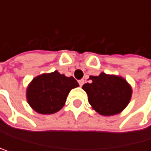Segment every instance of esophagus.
I'll list each match as a JSON object with an SVG mask.
<instances>
[{"instance_id":"1","label":"esophagus","mask_w":151,"mask_h":151,"mask_svg":"<svg viewBox=\"0 0 151 151\" xmlns=\"http://www.w3.org/2000/svg\"><path fill=\"white\" fill-rule=\"evenodd\" d=\"M78 83H79V86H82L83 85L85 84V80H84V79H81V80H79V81H78Z\"/></svg>"}]
</instances>
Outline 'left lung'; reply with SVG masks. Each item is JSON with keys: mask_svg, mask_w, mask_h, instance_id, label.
<instances>
[{"mask_svg": "<svg viewBox=\"0 0 151 151\" xmlns=\"http://www.w3.org/2000/svg\"><path fill=\"white\" fill-rule=\"evenodd\" d=\"M91 83L83 86L88 102L98 114L111 116L122 111L130 103L132 90L122 76L101 73L98 76H91Z\"/></svg>", "mask_w": 151, "mask_h": 151, "instance_id": "left-lung-1", "label": "left lung"}]
</instances>
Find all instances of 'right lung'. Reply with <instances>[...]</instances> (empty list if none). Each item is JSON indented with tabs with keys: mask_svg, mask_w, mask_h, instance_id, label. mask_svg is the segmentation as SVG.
<instances>
[{
	"mask_svg": "<svg viewBox=\"0 0 151 151\" xmlns=\"http://www.w3.org/2000/svg\"><path fill=\"white\" fill-rule=\"evenodd\" d=\"M79 86L76 80L58 71L36 76L27 88V101L30 107L41 114H52L65 104L71 89Z\"/></svg>",
	"mask_w": 151,
	"mask_h": 151,
	"instance_id": "add662e5",
	"label": "right lung"
}]
</instances>
